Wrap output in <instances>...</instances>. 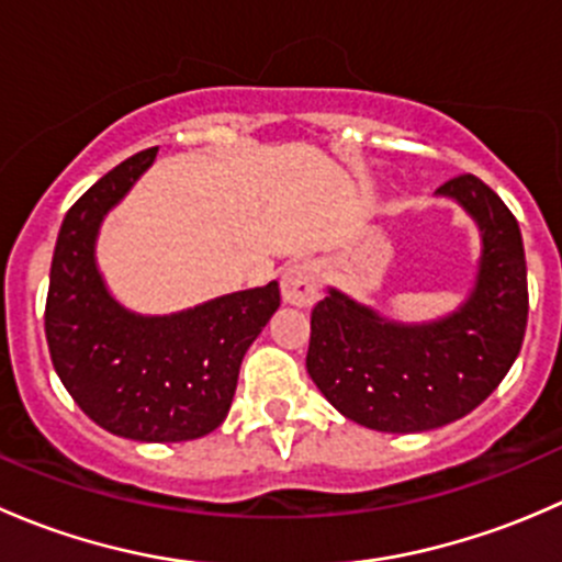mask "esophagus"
Here are the masks:
<instances>
[{"instance_id": "obj_1", "label": "esophagus", "mask_w": 562, "mask_h": 562, "mask_svg": "<svg viewBox=\"0 0 562 562\" xmlns=\"http://www.w3.org/2000/svg\"><path fill=\"white\" fill-rule=\"evenodd\" d=\"M321 296V269L317 263H293L282 274V299L291 307H313Z\"/></svg>"}]
</instances>
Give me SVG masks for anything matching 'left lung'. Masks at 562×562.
I'll return each mask as SVG.
<instances>
[{"instance_id":"left-lung-1","label":"left lung","mask_w":562,"mask_h":562,"mask_svg":"<svg viewBox=\"0 0 562 562\" xmlns=\"http://www.w3.org/2000/svg\"><path fill=\"white\" fill-rule=\"evenodd\" d=\"M435 195L462 206L481 236L473 288L454 313L402 323L328 288L310 321V378L345 418L378 432H427L468 416L522 348L527 266L517 217L473 173Z\"/></svg>"}]
</instances>
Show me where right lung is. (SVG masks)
Listing matches in <instances>:
<instances>
[{
  "label": "right lung",
  "mask_w": 562,
  "mask_h": 562,
  "mask_svg": "<svg viewBox=\"0 0 562 562\" xmlns=\"http://www.w3.org/2000/svg\"><path fill=\"white\" fill-rule=\"evenodd\" d=\"M138 151L94 181L65 214L50 260L45 339L50 361L98 427L140 443H181L225 422L239 367L280 285L225 293L168 315L127 310L98 266L100 225L155 162Z\"/></svg>",
  "instance_id": "obj_1"
}]
</instances>
